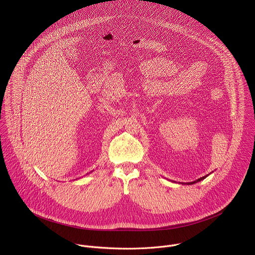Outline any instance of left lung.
<instances>
[{"label": "left lung", "mask_w": 255, "mask_h": 255, "mask_svg": "<svg viewBox=\"0 0 255 255\" xmlns=\"http://www.w3.org/2000/svg\"><path fill=\"white\" fill-rule=\"evenodd\" d=\"M208 175H209V174H207V175H205V176H203V177H200V178H198V179H196V180H194V181H191V183H187L186 185H194V184H196V183H199V181L203 180V179L206 178Z\"/></svg>", "instance_id": "obj_1"}]
</instances>
